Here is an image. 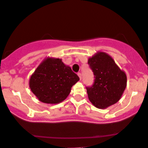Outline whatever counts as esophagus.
<instances>
[{"instance_id": "34e87169", "label": "esophagus", "mask_w": 148, "mask_h": 148, "mask_svg": "<svg viewBox=\"0 0 148 148\" xmlns=\"http://www.w3.org/2000/svg\"><path fill=\"white\" fill-rule=\"evenodd\" d=\"M78 76H79V79H82V74H81V73H78Z\"/></svg>"}]
</instances>
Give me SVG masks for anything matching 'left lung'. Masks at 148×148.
I'll use <instances>...</instances> for the list:
<instances>
[{
    "label": "left lung",
    "mask_w": 148,
    "mask_h": 148,
    "mask_svg": "<svg viewBox=\"0 0 148 148\" xmlns=\"http://www.w3.org/2000/svg\"><path fill=\"white\" fill-rule=\"evenodd\" d=\"M94 83L86 87L88 99L97 108L105 109L117 103L126 87V75L109 55L98 52L88 60Z\"/></svg>",
    "instance_id": "1"
}]
</instances>
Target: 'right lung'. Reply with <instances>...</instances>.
<instances>
[{
	"instance_id": "1",
	"label": "right lung",
	"mask_w": 148,
	"mask_h": 148,
	"mask_svg": "<svg viewBox=\"0 0 148 148\" xmlns=\"http://www.w3.org/2000/svg\"><path fill=\"white\" fill-rule=\"evenodd\" d=\"M79 80L77 74L61 59L48 58L31 76L29 87L40 102L57 104L65 100Z\"/></svg>"
}]
</instances>
